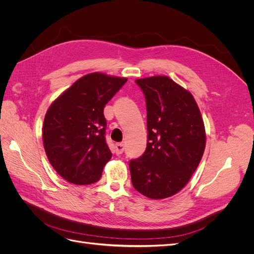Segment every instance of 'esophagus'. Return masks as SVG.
I'll return each mask as SVG.
<instances>
[{
	"instance_id": "34e87169",
	"label": "esophagus",
	"mask_w": 254,
	"mask_h": 254,
	"mask_svg": "<svg viewBox=\"0 0 254 254\" xmlns=\"http://www.w3.org/2000/svg\"><path fill=\"white\" fill-rule=\"evenodd\" d=\"M124 149H125L124 144L119 143L115 145V153H117V155H121V153H123V151H124Z\"/></svg>"
}]
</instances>
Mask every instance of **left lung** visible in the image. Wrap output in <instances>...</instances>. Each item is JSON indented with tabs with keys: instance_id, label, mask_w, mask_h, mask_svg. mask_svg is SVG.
I'll return each instance as SVG.
<instances>
[{
	"instance_id": "left-lung-1",
	"label": "left lung",
	"mask_w": 254,
	"mask_h": 254,
	"mask_svg": "<svg viewBox=\"0 0 254 254\" xmlns=\"http://www.w3.org/2000/svg\"><path fill=\"white\" fill-rule=\"evenodd\" d=\"M146 98L147 147L129 163L133 188L150 199L180 191L198 167L205 128L194 96L168 76L135 79Z\"/></svg>"
}]
</instances>
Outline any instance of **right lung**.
<instances>
[{
    "instance_id": "obj_1",
    "label": "right lung",
    "mask_w": 254,
    "mask_h": 254,
    "mask_svg": "<svg viewBox=\"0 0 254 254\" xmlns=\"http://www.w3.org/2000/svg\"><path fill=\"white\" fill-rule=\"evenodd\" d=\"M126 77L94 72L82 76L54 101L44 117L42 139L50 163L77 186L99 180L112 153L105 140L104 107Z\"/></svg>"
}]
</instances>
